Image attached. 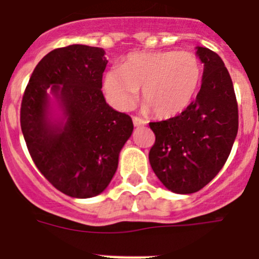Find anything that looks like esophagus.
Here are the masks:
<instances>
[{
    "mask_svg": "<svg viewBox=\"0 0 259 259\" xmlns=\"http://www.w3.org/2000/svg\"><path fill=\"white\" fill-rule=\"evenodd\" d=\"M133 122H134L135 126H142V125H145L146 124L145 120H143L142 117H139V116H134V117H133Z\"/></svg>",
    "mask_w": 259,
    "mask_h": 259,
    "instance_id": "obj_1",
    "label": "esophagus"
}]
</instances>
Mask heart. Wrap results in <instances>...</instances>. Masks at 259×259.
I'll return each instance as SVG.
<instances>
[{
	"mask_svg": "<svg viewBox=\"0 0 259 259\" xmlns=\"http://www.w3.org/2000/svg\"><path fill=\"white\" fill-rule=\"evenodd\" d=\"M203 76L199 57L190 51L137 52L122 66L106 72V98L120 110H130L139 98L154 116L168 119L185 110L197 96Z\"/></svg>",
	"mask_w": 259,
	"mask_h": 259,
	"instance_id": "1",
	"label": "heart"
}]
</instances>
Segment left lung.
Returning <instances> with one entry per match:
<instances>
[{"instance_id":"left-lung-1","label":"left lung","mask_w":259,"mask_h":259,"mask_svg":"<svg viewBox=\"0 0 259 259\" xmlns=\"http://www.w3.org/2000/svg\"><path fill=\"white\" fill-rule=\"evenodd\" d=\"M197 55L204 71L195 100L178 116L149 122L155 134L151 168L178 194L198 192L219 173L238 133V104L223 60L207 48Z\"/></svg>"}]
</instances>
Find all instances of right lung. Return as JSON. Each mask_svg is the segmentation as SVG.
I'll use <instances>...</instances> for the list:
<instances>
[{
  "label": "right lung",
  "instance_id": "right-lung-1",
  "mask_svg": "<svg viewBox=\"0 0 259 259\" xmlns=\"http://www.w3.org/2000/svg\"><path fill=\"white\" fill-rule=\"evenodd\" d=\"M104 55L103 49L86 45L52 50L36 65L21 103V130L33 163L72 198L105 190L134 129L132 117L104 98ZM48 91L63 109L62 122L49 116Z\"/></svg>",
  "mask_w": 259,
  "mask_h": 259
}]
</instances>
